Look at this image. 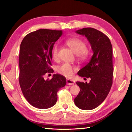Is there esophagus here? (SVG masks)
I'll use <instances>...</instances> for the list:
<instances>
[{"label": "esophagus", "instance_id": "obj_1", "mask_svg": "<svg viewBox=\"0 0 132 132\" xmlns=\"http://www.w3.org/2000/svg\"><path fill=\"white\" fill-rule=\"evenodd\" d=\"M67 85H74L75 84V81L73 80L67 79Z\"/></svg>", "mask_w": 132, "mask_h": 132}]
</instances>
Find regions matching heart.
Listing matches in <instances>:
<instances>
[{
	"mask_svg": "<svg viewBox=\"0 0 132 132\" xmlns=\"http://www.w3.org/2000/svg\"><path fill=\"white\" fill-rule=\"evenodd\" d=\"M66 44L72 49L75 54L78 55L79 58L84 60L87 58V45L85 42L80 39L77 38L69 39L66 40ZM59 49V46L58 44L54 45L53 48L52 56L54 60L58 59ZM57 72L65 77H70L73 74V68L68 63H63L62 65L58 67Z\"/></svg>",
	"mask_w": 132,
	"mask_h": 132,
	"instance_id": "obj_1",
	"label": "heart"
}]
</instances>
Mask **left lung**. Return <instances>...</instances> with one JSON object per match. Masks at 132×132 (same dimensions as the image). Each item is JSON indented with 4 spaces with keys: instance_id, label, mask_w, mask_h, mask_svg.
<instances>
[{
    "instance_id": "8db88e82",
    "label": "left lung",
    "mask_w": 132,
    "mask_h": 132,
    "mask_svg": "<svg viewBox=\"0 0 132 132\" xmlns=\"http://www.w3.org/2000/svg\"><path fill=\"white\" fill-rule=\"evenodd\" d=\"M76 33L83 35L90 43L93 52L86 65L78 72L80 77L90 78L89 83L77 81L80 92L74 99L78 108L92 110L105 100L113 83V51L109 38L92 28H84Z\"/></svg>"
}]
</instances>
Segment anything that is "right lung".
<instances>
[{"label":"right lung","mask_w":132,"mask_h":132,"mask_svg":"<svg viewBox=\"0 0 132 132\" xmlns=\"http://www.w3.org/2000/svg\"><path fill=\"white\" fill-rule=\"evenodd\" d=\"M62 35V30L39 29L27 34L20 44L19 84L25 98L35 108L54 105L58 91L66 84L65 77L59 74L44 79L46 74L54 72L51 68L52 49Z\"/></svg>","instance_id":"obj_1"}]
</instances>
